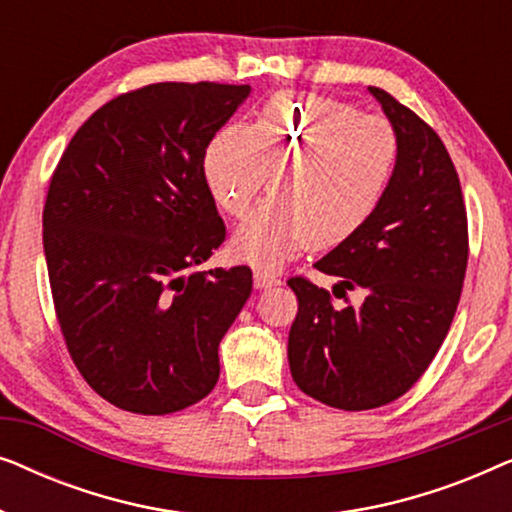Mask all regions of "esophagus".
<instances>
[{
    "label": "esophagus",
    "mask_w": 512,
    "mask_h": 512,
    "mask_svg": "<svg viewBox=\"0 0 512 512\" xmlns=\"http://www.w3.org/2000/svg\"><path fill=\"white\" fill-rule=\"evenodd\" d=\"M254 284H256V289H272V286L282 284V279H279L277 275H272V272L256 270L254 272Z\"/></svg>",
    "instance_id": "esophagus-1"
}]
</instances>
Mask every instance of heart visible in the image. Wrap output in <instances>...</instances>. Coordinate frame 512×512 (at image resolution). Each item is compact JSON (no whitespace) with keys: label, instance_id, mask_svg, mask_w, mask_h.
Here are the masks:
<instances>
[{"label":"heart","instance_id":"obj_1","mask_svg":"<svg viewBox=\"0 0 512 512\" xmlns=\"http://www.w3.org/2000/svg\"><path fill=\"white\" fill-rule=\"evenodd\" d=\"M293 155L282 198L230 237V254L256 270L275 272L314 244L333 249L354 240L387 198L401 144L387 118L361 116L324 95L279 93L249 128L216 132L202 170L214 200L244 219L275 167Z\"/></svg>","mask_w":512,"mask_h":512}]
</instances>
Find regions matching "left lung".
I'll list each match as a JSON object with an SVG mask.
<instances>
[{
    "label": "left lung",
    "mask_w": 512,
    "mask_h": 512,
    "mask_svg": "<svg viewBox=\"0 0 512 512\" xmlns=\"http://www.w3.org/2000/svg\"><path fill=\"white\" fill-rule=\"evenodd\" d=\"M396 128L401 156L389 193L354 240L314 263L361 289V305L291 277L298 314L289 366L300 391L340 410L403 396L438 354L457 312L468 263V221L457 170L440 137L387 90L370 86Z\"/></svg>",
    "instance_id": "8db88e82"
}]
</instances>
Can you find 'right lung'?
<instances>
[{"instance_id":"add662e5","label":"right lung","mask_w":512,"mask_h":512,"mask_svg":"<svg viewBox=\"0 0 512 512\" xmlns=\"http://www.w3.org/2000/svg\"><path fill=\"white\" fill-rule=\"evenodd\" d=\"M251 86L151 83L97 109L55 167L44 254L69 356L116 408L170 415L219 380L247 265L205 270L226 237L202 160Z\"/></svg>"}]
</instances>
